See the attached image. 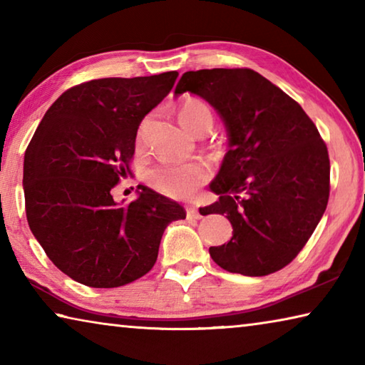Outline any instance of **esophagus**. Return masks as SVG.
Wrapping results in <instances>:
<instances>
[{
    "instance_id": "1",
    "label": "esophagus",
    "mask_w": 365,
    "mask_h": 365,
    "mask_svg": "<svg viewBox=\"0 0 365 365\" xmlns=\"http://www.w3.org/2000/svg\"><path fill=\"white\" fill-rule=\"evenodd\" d=\"M187 217L188 219H201L202 215L200 214V211H197L195 206H188L187 207Z\"/></svg>"
}]
</instances>
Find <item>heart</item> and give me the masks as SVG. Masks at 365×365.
Wrapping results in <instances>:
<instances>
[{"instance_id": "b5f03b06", "label": "heart", "mask_w": 365, "mask_h": 365, "mask_svg": "<svg viewBox=\"0 0 365 365\" xmlns=\"http://www.w3.org/2000/svg\"><path fill=\"white\" fill-rule=\"evenodd\" d=\"M178 119L190 132L202 123H212L211 110L201 101L190 100L178 110ZM211 175L206 160L191 159L185 163H164L150 172V183L160 193L172 197H188Z\"/></svg>"}]
</instances>
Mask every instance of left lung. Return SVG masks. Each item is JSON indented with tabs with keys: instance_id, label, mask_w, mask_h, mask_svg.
<instances>
[{
	"instance_id": "1",
	"label": "left lung",
	"mask_w": 365,
	"mask_h": 365,
	"mask_svg": "<svg viewBox=\"0 0 365 365\" xmlns=\"http://www.w3.org/2000/svg\"><path fill=\"white\" fill-rule=\"evenodd\" d=\"M193 93L224 122L228 151L209 185L230 242L209 255L233 274H274L298 256L325 212L330 159L317 127L279 86L251 69L185 72L174 96Z\"/></svg>"
}]
</instances>
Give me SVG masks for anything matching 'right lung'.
<instances>
[{
    "mask_svg": "<svg viewBox=\"0 0 365 365\" xmlns=\"http://www.w3.org/2000/svg\"><path fill=\"white\" fill-rule=\"evenodd\" d=\"M178 73L98 78L64 91L43 115L24 158L30 230L59 270L82 285L115 288L158 259L178 202L138 185L128 205L113 188L130 174L145 115L169 95Z\"/></svg>",
    "mask_w": 365,
    "mask_h": 365,
    "instance_id": "right-lung-1",
    "label": "right lung"
}]
</instances>
